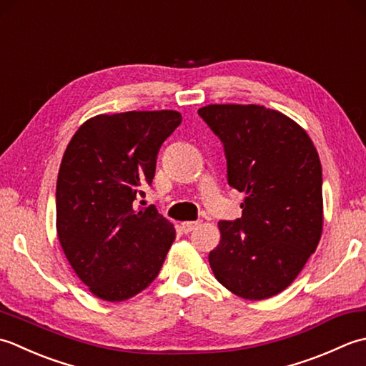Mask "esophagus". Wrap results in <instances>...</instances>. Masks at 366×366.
Listing matches in <instances>:
<instances>
[{"instance_id": "34e87169", "label": "esophagus", "mask_w": 366, "mask_h": 366, "mask_svg": "<svg viewBox=\"0 0 366 366\" xmlns=\"http://www.w3.org/2000/svg\"><path fill=\"white\" fill-rule=\"evenodd\" d=\"M197 226H200V221H184V222H182V229H183L184 234L192 232V230L196 229Z\"/></svg>"}]
</instances>
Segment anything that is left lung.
Returning a JSON list of instances; mask_svg holds the SVG:
<instances>
[{
    "label": "left lung",
    "mask_w": 366,
    "mask_h": 366,
    "mask_svg": "<svg viewBox=\"0 0 366 366\" xmlns=\"http://www.w3.org/2000/svg\"><path fill=\"white\" fill-rule=\"evenodd\" d=\"M199 115L224 145L227 182L244 192L242 218L219 221L214 278L238 297L285 290L322 234V167L303 128L256 104H210Z\"/></svg>",
    "instance_id": "left-lung-1"
}]
</instances>
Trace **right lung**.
<instances>
[{"label":"right lung","mask_w":366,"mask_h":366,"mask_svg":"<svg viewBox=\"0 0 366 366\" xmlns=\"http://www.w3.org/2000/svg\"><path fill=\"white\" fill-rule=\"evenodd\" d=\"M180 123L175 110L98 115L66 148L56 180L58 240L102 300L123 302L150 286L175 240L172 222L136 200L153 182L162 142Z\"/></svg>","instance_id":"obj_1"}]
</instances>
